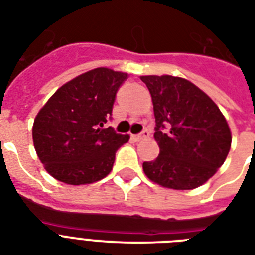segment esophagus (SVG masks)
Listing matches in <instances>:
<instances>
[{"instance_id": "obj_1", "label": "esophagus", "mask_w": 255, "mask_h": 255, "mask_svg": "<svg viewBox=\"0 0 255 255\" xmlns=\"http://www.w3.org/2000/svg\"><path fill=\"white\" fill-rule=\"evenodd\" d=\"M147 137H149V132L147 129L141 132V133H139V135H132V139L135 140V141H140V140L147 139Z\"/></svg>"}]
</instances>
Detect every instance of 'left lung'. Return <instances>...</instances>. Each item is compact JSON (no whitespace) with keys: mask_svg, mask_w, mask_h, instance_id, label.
Masks as SVG:
<instances>
[{"mask_svg":"<svg viewBox=\"0 0 255 255\" xmlns=\"http://www.w3.org/2000/svg\"><path fill=\"white\" fill-rule=\"evenodd\" d=\"M151 92L156 119L155 140L160 153L144 161L151 181L176 190L205 184L225 163L232 132L225 116L209 95L188 79L143 75ZM167 127V131H163Z\"/></svg>","mask_w":255,"mask_h":255,"instance_id":"left-lung-1","label":"left lung"}]
</instances>
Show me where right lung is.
<instances>
[{"instance_id": "add662e5", "label": "right lung", "mask_w": 255, "mask_h": 255, "mask_svg": "<svg viewBox=\"0 0 255 255\" xmlns=\"http://www.w3.org/2000/svg\"><path fill=\"white\" fill-rule=\"evenodd\" d=\"M127 73L98 67L54 92L35 116L33 143L50 176L69 185H86L112 170L115 153L129 135L103 128L116 91Z\"/></svg>"}]
</instances>
